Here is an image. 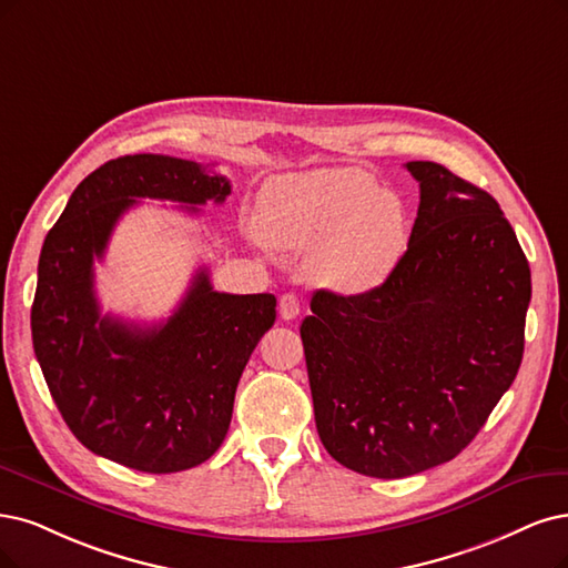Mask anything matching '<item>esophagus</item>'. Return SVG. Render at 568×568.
<instances>
[{
  "label": "esophagus",
  "instance_id": "34e87169",
  "mask_svg": "<svg viewBox=\"0 0 568 568\" xmlns=\"http://www.w3.org/2000/svg\"><path fill=\"white\" fill-rule=\"evenodd\" d=\"M278 313H281L283 321L297 318L300 316V297L292 295V292H287V295H283L278 300Z\"/></svg>",
  "mask_w": 568,
  "mask_h": 568
}]
</instances>
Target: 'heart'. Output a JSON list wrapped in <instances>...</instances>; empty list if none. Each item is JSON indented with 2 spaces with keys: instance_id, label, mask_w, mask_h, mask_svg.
I'll return each instance as SVG.
<instances>
[{
  "instance_id": "heart-1",
  "label": "heart",
  "mask_w": 568,
  "mask_h": 568,
  "mask_svg": "<svg viewBox=\"0 0 568 568\" xmlns=\"http://www.w3.org/2000/svg\"><path fill=\"white\" fill-rule=\"evenodd\" d=\"M260 222L271 243L311 247V281L346 297L384 285L409 241L405 203L361 168L268 180L260 194Z\"/></svg>"
}]
</instances>
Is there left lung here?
<instances>
[{
  "mask_svg": "<svg viewBox=\"0 0 568 568\" xmlns=\"http://www.w3.org/2000/svg\"><path fill=\"white\" fill-rule=\"evenodd\" d=\"M409 245L367 295L313 292L300 334L316 428L342 466L400 479L447 464L515 382L531 271L500 205L433 161Z\"/></svg>",
  "mask_w": 568,
  "mask_h": 568,
  "instance_id": "1",
  "label": "left lung"
}]
</instances>
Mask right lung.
Here are the masks:
<instances>
[{
  "label": "right lung",
  "instance_id": "right-lung-1",
  "mask_svg": "<svg viewBox=\"0 0 568 568\" xmlns=\"http://www.w3.org/2000/svg\"><path fill=\"white\" fill-rule=\"evenodd\" d=\"M229 194V180L196 161L119 156L74 189L41 247L30 316L39 367L79 443L125 468L180 473L220 449L276 297L217 292L203 266L171 318L140 327L102 316L93 262L138 199L199 213Z\"/></svg>",
  "mask_w": 568,
  "mask_h": 568
}]
</instances>
